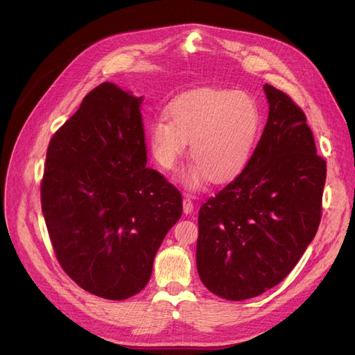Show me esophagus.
<instances>
[{"label": "esophagus", "mask_w": 355, "mask_h": 355, "mask_svg": "<svg viewBox=\"0 0 355 355\" xmlns=\"http://www.w3.org/2000/svg\"><path fill=\"white\" fill-rule=\"evenodd\" d=\"M184 211H185L187 214L194 211V202H192L191 196H185V197H184Z\"/></svg>", "instance_id": "obj_1"}]
</instances>
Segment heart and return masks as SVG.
<instances>
[{
    "label": "heart",
    "mask_w": 355,
    "mask_h": 355,
    "mask_svg": "<svg viewBox=\"0 0 355 355\" xmlns=\"http://www.w3.org/2000/svg\"><path fill=\"white\" fill-rule=\"evenodd\" d=\"M166 118L148 127L149 148L157 164L175 171L187 153L194 164L185 173L187 187L200 188L207 179L227 182L249 163L261 132V112L249 94L222 89H201L171 102Z\"/></svg>",
    "instance_id": "obj_1"
}]
</instances>
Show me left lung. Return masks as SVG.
<instances>
[{
	"instance_id": "8db88e82",
	"label": "left lung",
	"mask_w": 355,
	"mask_h": 355,
	"mask_svg": "<svg viewBox=\"0 0 355 355\" xmlns=\"http://www.w3.org/2000/svg\"><path fill=\"white\" fill-rule=\"evenodd\" d=\"M263 89L270 114L250 161L198 211V275L228 300L283 282L321 220L326 161L304 111L284 92Z\"/></svg>"
}]
</instances>
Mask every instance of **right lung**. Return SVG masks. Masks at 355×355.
<instances>
[{
  "label": "right lung",
  "instance_id": "obj_1",
  "mask_svg": "<svg viewBox=\"0 0 355 355\" xmlns=\"http://www.w3.org/2000/svg\"><path fill=\"white\" fill-rule=\"evenodd\" d=\"M142 98L102 83L53 135L41 209L62 270L111 300L149 282L166 234L182 216L179 189L146 167Z\"/></svg>",
  "mask_w": 355,
  "mask_h": 355
}]
</instances>
